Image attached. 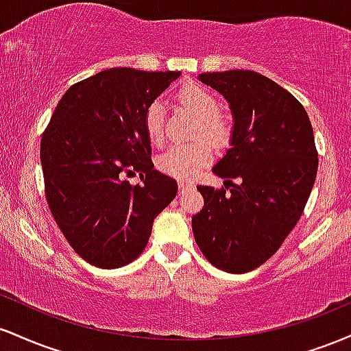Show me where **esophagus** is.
<instances>
[{"label": "esophagus", "instance_id": "1", "mask_svg": "<svg viewBox=\"0 0 351 351\" xmlns=\"http://www.w3.org/2000/svg\"><path fill=\"white\" fill-rule=\"evenodd\" d=\"M193 188V184L191 183H188V181H180V193L181 195H183L184 191H188V189H191Z\"/></svg>", "mask_w": 351, "mask_h": 351}]
</instances>
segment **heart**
<instances>
[{"instance_id":"heart-1","label":"heart","mask_w":351,"mask_h":351,"mask_svg":"<svg viewBox=\"0 0 351 351\" xmlns=\"http://www.w3.org/2000/svg\"><path fill=\"white\" fill-rule=\"evenodd\" d=\"M180 102L189 108L199 120V132L211 142H221L226 135V128L217 119L219 104L208 88L196 86L183 87L178 92ZM163 102L155 100L145 114V130L152 143L163 142ZM213 152L208 142L196 140L191 143H178L167 148L156 160V165L163 173L178 180H189L211 160Z\"/></svg>"}]
</instances>
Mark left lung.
Instances as JSON below:
<instances>
[{
    "label": "left lung",
    "instance_id": "8db88e82",
    "mask_svg": "<svg viewBox=\"0 0 351 351\" xmlns=\"http://www.w3.org/2000/svg\"><path fill=\"white\" fill-rule=\"evenodd\" d=\"M198 79L231 108L229 148L213 173L232 188L199 184L204 206L193 216V234L215 267L244 274L274 256L300 219L318 168L312 123L291 92L259 72H204Z\"/></svg>",
    "mask_w": 351,
    "mask_h": 351
}]
</instances>
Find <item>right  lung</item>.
<instances>
[{"label":"right lung","instance_id":"add662e5","mask_svg":"<svg viewBox=\"0 0 351 351\" xmlns=\"http://www.w3.org/2000/svg\"><path fill=\"white\" fill-rule=\"evenodd\" d=\"M181 72L114 67L74 84L41 140L46 198L67 243L88 264L117 269L147 247L178 184L153 168L148 107ZM140 172L132 187L125 174Z\"/></svg>","mask_w":351,"mask_h":351}]
</instances>
